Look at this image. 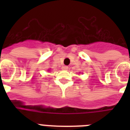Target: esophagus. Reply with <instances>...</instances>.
Returning a JSON list of instances; mask_svg holds the SVG:
<instances>
[{
  "label": "esophagus",
  "instance_id": "obj_1",
  "mask_svg": "<svg viewBox=\"0 0 130 130\" xmlns=\"http://www.w3.org/2000/svg\"><path fill=\"white\" fill-rule=\"evenodd\" d=\"M62 69H63V70H67V69H68V67H67V66H65V65H64V66H63V67H62Z\"/></svg>",
  "mask_w": 130,
  "mask_h": 130
}]
</instances>
